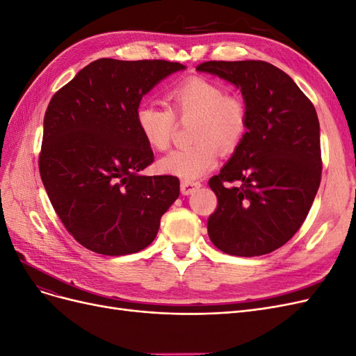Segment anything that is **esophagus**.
Masks as SVG:
<instances>
[{
	"label": "esophagus",
	"mask_w": 356,
	"mask_h": 356,
	"mask_svg": "<svg viewBox=\"0 0 356 356\" xmlns=\"http://www.w3.org/2000/svg\"><path fill=\"white\" fill-rule=\"evenodd\" d=\"M200 186L202 184L197 181H181V193L184 196L193 195V193L200 188Z\"/></svg>",
	"instance_id": "obj_1"
}]
</instances>
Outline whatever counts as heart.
Masks as SVG:
<instances>
[{"label":"heart","instance_id":"b5f03b06","mask_svg":"<svg viewBox=\"0 0 356 356\" xmlns=\"http://www.w3.org/2000/svg\"><path fill=\"white\" fill-rule=\"evenodd\" d=\"M169 108L144 102L136 108L139 134L153 149H166L175 129V115L195 117L191 122L190 147L179 148L157 161L163 175L195 181L217 165L218 152L232 153L241 144L248 126L245 104L238 96L225 95L220 84L191 77L168 93Z\"/></svg>","mask_w":356,"mask_h":356}]
</instances>
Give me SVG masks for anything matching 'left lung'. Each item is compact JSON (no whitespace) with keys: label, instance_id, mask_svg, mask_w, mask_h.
<instances>
[{"label":"left lung","instance_id":"1","mask_svg":"<svg viewBox=\"0 0 356 356\" xmlns=\"http://www.w3.org/2000/svg\"><path fill=\"white\" fill-rule=\"evenodd\" d=\"M196 70L241 89L248 113L241 144L209 179L218 199L208 220L209 239L236 257L273 252L301 227L321 184L315 106L272 63L211 60Z\"/></svg>","mask_w":356,"mask_h":356}]
</instances>
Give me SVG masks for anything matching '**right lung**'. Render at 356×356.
I'll return each instance as SVG.
<instances>
[{
	"instance_id": "add662e5",
	"label": "right lung",
	"mask_w": 356,
	"mask_h": 356,
	"mask_svg": "<svg viewBox=\"0 0 356 356\" xmlns=\"http://www.w3.org/2000/svg\"><path fill=\"white\" fill-rule=\"evenodd\" d=\"M182 70L168 60L98 59L47 106L41 181L65 229L96 254L144 250L179 196L177 177L141 174L154 154L135 113L144 95Z\"/></svg>"
}]
</instances>
